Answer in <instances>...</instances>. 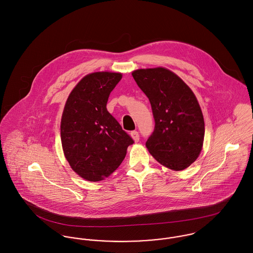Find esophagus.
I'll return each mask as SVG.
<instances>
[{"label": "esophagus", "mask_w": 253, "mask_h": 253, "mask_svg": "<svg viewBox=\"0 0 253 253\" xmlns=\"http://www.w3.org/2000/svg\"><path fill=\"white\" fill-rule=\"evenodd\" d=\"M130 135H131V137L133 138L134 142H138V141H139V133H138V131L133 130V131L130 132Z\"/></svg>", "instance_id": "obj_1"}]
</instances>
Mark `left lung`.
I'll return each instance as SVG.
<instances>
[{
  "label": "left lung",
  "instance_id": "8db88e82",
  "mask_svg": "<svg viewBox=\"0 0 253 253\" xmlns=\"http://www.w3.org/2000/svg\"><path fill=\"white\" fill-rule=\"evenodd\" d=\"M149 98L155 120L146 141L150 154L163 166L183 170L199 157L205 137V122L191 88L169 70L158 67L132 72Z\"/></svg>",
  "mask_w": 253,
  "mask_h": 253
}]
</instances>
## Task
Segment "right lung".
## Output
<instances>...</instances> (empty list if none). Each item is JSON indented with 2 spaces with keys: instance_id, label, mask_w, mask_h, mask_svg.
Instances as JSON below:
<instances>
[{
  "instance_id": "obj_1",
  "label": "right lung",
  "mask_w": 253,
  "mask_h": 253,
  "mask_svg": "<svg viewBox=\"0 0 253 253\" xmlns=\"http://www.w3.org/2000/svg\"><path fill=\"white\" fill-rule=\"evenodd\" d=\"M121 79V73L88 74L66 101L60 126L62 148L73 170L85 180L108 177L134 143L106 108Z\"/></svg>"
}]
</instances>
